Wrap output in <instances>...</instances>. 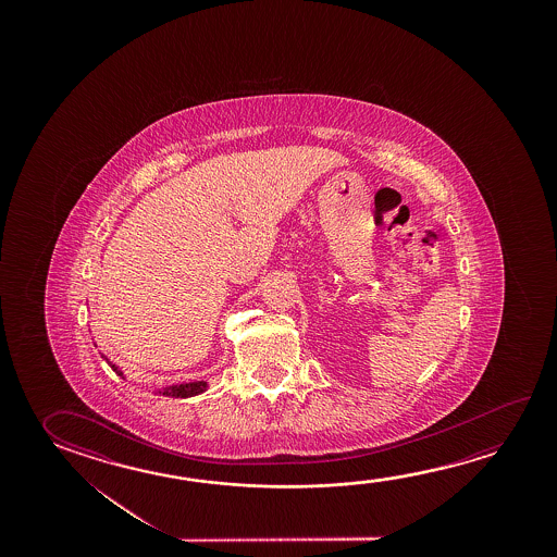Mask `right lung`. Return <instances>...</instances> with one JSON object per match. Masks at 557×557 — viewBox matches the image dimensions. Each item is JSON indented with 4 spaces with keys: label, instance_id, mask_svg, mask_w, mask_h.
<instances>
[{
    "label": "right lung",
    "instance_id": "right-lung-1",
    "mask_svg": "<svg viewBox=\"0 0 557 557\" xmlns=\"http://www.w3.org/2000/svg\"><path fill=\"white\" fill-rule=\"evenodd\" d=\"M107 363H109L116 373L122 374L119 371V367L112 366L109 359H107ZM203 391H206V383H201V381L198 383V381H196V383L173 384V386H166V388L161 391V394H163V396H171V398H188V396H196V394L203 393Z\"/></svg>",
    "mask_w": 557,
    "mask_h": 557
}]
</instances>
